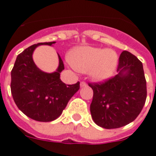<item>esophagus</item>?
Listing matches in <instances>:
<instances>
[{"label":"esophagus","instance_id":"34e87169","mask_svg":"<svg viewBox=\"0 0 156 156\" xmlns=\"http://www.w3.org/2000/svg\"><path fill=\"white\" fill-rule=\"evenodd\" d=\"M80 86H81V87H84V86H86V83L85 82H80Z\"/></svg>","mask_w":156,"mask_h":156}]
</instances>
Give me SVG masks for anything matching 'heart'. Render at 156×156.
Here are the masks:
<instances>
[{
	"label": "heart",
	"instance_id": "b5f03b06",
	"mask_svg": "<svg viewBox=\"0 0 156 156\" xmlns=\"http://www.w3.org/2000/svg\"><path fill=\"white\" fill-rule=\"evenodd\" d=\"M70 62L75 70L89 72L94 80L101 82L113 74L118 62V56L112 50L82 47L73 51Z\"/></svg>",
	"mask_w": 156,
	"mask_h": 156
}]
</instances>
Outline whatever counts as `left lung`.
<instances>
[{
  "label": "left lung",
  "instance_id": "8db88e82",
  "mask_svg": "<svg viewBox=\"0 0 156 156\" xmlns=\"http://www.w3.org/2000/svg\"><path fill=\"white\" fill-rule=\"evenodd\" d=\"M117 71L105 82L89 83L94 91L91 116L104 129H118L133 122L147 98L143 64L134 55L127 51L120 54Z\"/></svg>",
  "mask_w": 156,
  "mask_h": 156
}]
</instances>
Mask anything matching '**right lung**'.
Here are the masks:
<instances>
[{
    "instance_id": "1",
    "label": "right lung",
    "mask_w": 156,
    "mask_h": 156,
    "mask_svg": "<svg viewBox=\"0 0 156 156\" xmlns=\"http://www.w3.org/2000/svg\"><path fill=\"white\" fill-rule=\"evenodd\" d=\"M54 44L40 43L26 48L18 55L11 71V93L16 106L27 116L41 122L58 118L80 88L79 82L66 85L61 81L64 64L59 55L58 67L53 73L42 71L34 62L32 54L38 46Z\"/></svg>"
}]
</instances>
